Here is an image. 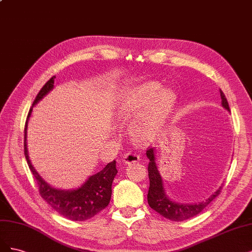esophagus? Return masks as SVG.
<instances>
[{
	"label": "esophagus",
	"mask_w": 252,
	"mask_h": 252,
	"mask_svg": "<svg viewBox=\"0 0 252 252\" xmlns=\"http://www.w3.org/2000/svg\"><path fill=\"white\" fill-rule=\"evenodd\" d=\"M140 160V157L137 155L136 153H133V152H128V153H126L125 155L123 156V161L125 162L126 164H129V163H133V162H137Z\"/></svg>",
	"instance_id": "34e87169"
}]
</instances>
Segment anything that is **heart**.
Returning <instances> with one entry per match:
<instances>
[{"mask_svg":"<svg viewBox=\"0 0 252 252\" xmlns=\"http://www.w3.org/2000/svg\"><path fill=\"white\" fill-rule=\"evenodd\" d=\"M160 90L158 83H145L129 92L121 104V114L126 119L141 114L131 126L132 136L137 141L150 142L155 139L174 107L175 94L170 90Z\"/></svg>","mask_w":252,"mask_h":252,"instance_id":"obj_1","label":"heart"}]
</instances>
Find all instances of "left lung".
Segmentation results:
<instances>
[{
    "label": "left lung",
    "instance_id": "8db88e82",
    "mask_svg": "<svg viewBox=\"0 0 252 252\" xmlns=\"http://www.w3.org/2000/svg\"><path fill=\"white\" fill-rule=\"evenodd\" d=\"M220 95L222 99V105L227 110L230 111L228 101L222 90H220ZM147 156L150 159L149 163V178H150V189L148 192V202L151 208L156 210L158 214L172 221H184L189 218H192L200 214L210 202L220 194L222 186L216 192H214L207 200L196 203V204H182L170 200L165 193L163 188V181H162L161 175L157 168L155 162V149H148Z\"/></svg>",
    "mask_w": 252,
    "mask_h": 252
}]
</instances>
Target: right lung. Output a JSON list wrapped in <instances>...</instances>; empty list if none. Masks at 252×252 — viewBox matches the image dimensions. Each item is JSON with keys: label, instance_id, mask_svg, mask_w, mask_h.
<instances>
[{"label": "right lung", "instance_id": "add662e5", "mask_svg": "<svg viewBox=\"0 0 252 252\" xmlns=\"http://www.w3.org/2000/svg\"><path fill=\"white\" fill-rule=\"evenodd\" d=\"M54 78L55 76L51 77L40 89L33 101V104H32V108L52 90L54 87ZM32 108L28 113L25 125L24 153H25V157L31 173L33 174V177L37 182L40 197L60 215L69 219V220L86 221L88 219L93 218L109 205L112 196V183L117 174L116 161L114 160L110 162L100 172L89 177V179L76 189L63 190L52 188L38 175L29 160L26 140L27 125L28 119L32 113Z\"/></svg>", "mask_w": 252, "mask_h": 252}]
</instances>
